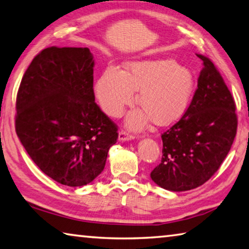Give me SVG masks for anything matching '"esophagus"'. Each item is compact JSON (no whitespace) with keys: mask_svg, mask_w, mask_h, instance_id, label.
Wrapping results in <instances>:
<instances>
[{"mask_svg":"<svg viewBox=\"0 0 249 249\" xmlns=\"http://www.w3.org/2000/svg\"><path fill=\"white\" fill-rule=\"evenodd\" d=\"M135 138V136L133 134H130V133H127V132H125V130H120V133H119V141H121V142H125V141H130V140H134Z\"/></svg>","mask_w":249,"mask_h":249,"instance_id":"1","label":"esophagus"}]
</instances>
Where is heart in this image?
<instances>
[{
    "label": "heart",
    "instance_id": "b5f03b06",
    "mask_svg": "<svg viewBox=\"0 0 249 249\" xmlns=\"http://www.w3.org/2000/svg\"><path fill=\"white\" fill-rule=\"evenodd\" d=\"M142 108L129 113L127 124L134 129L144 127L150 119L157 125H168L187 111L193 92L190 71L174 60H142L126 65V71L109 66L95 84V95L107 115L119 117L135 100Z\"/></svg>",
    "mask_w": 249,
    "mask_h": 249
}]
</instances>
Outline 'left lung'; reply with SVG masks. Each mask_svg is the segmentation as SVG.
<instances>
[{
    "label": "left lung",
    "instance_id": "obj_1",
    "mask_svg": "<svg viewBox=\"0 0 249 249\" xmlns=\"http://www.w3.org/2000/svg\"><path fill=\"white\" fill-rule=\"evenodd\" d=\"M203 61L197 89L182 117L161 134V162L150 172L166 190L187 191L205 183L221 167L237 130L235 101L211 59Z\"/></svg>",
    "mask_w": 249,
    "mask_h": 249
}]
</instances>
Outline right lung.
<instances>
[{"mask_svg": "<svg viewBox=\"0 0 249 249\" xmlns=\"http://www.w3.org/2000/svg\"><path fill=\"white\" fill-rule=\"evenodd\" d=\"M93 67L89 48H45L16 96L15 129L24 148L45 175L69 187L93 181L119 137L94 102Z\"/></svg>", "mask_w": 249, "mask_h": 249, "instance_id": "obj_1", "label": "right lung"}]
</instances>
